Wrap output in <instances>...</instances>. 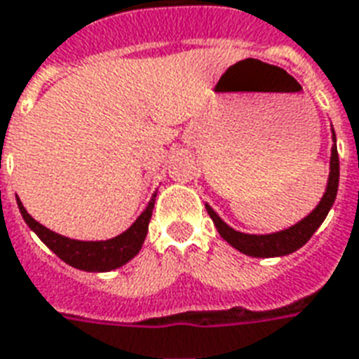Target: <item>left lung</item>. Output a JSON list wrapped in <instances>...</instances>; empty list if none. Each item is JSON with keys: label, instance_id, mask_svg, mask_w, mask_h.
<instances>
[{"label": "left lung", "instance_id": "1", "mask_svg": "<svg viewBox=\"0 0 359 359\" xmlns=\"http://www.w3.org/2000/svg\"><path fill=\"white\" fill-rule=\"evenodd\" d=\"M333 133V148H331V159H329V179L325 192L321 196L320 203L316 205L314 211L299 220L293 226L280 230L272 233H245L233 230L228 226L219 215L215 213L213 207L205 203V209L209 217L213 219L215 226L219 230L220 238L226 240L233 249H238L240 253L249 255V257H261V259H270V257H283V255L294 253L297 249H301L306 243L312 233L320 228V224L327 217L329 209L333 207L339 190V154H337V137Z\"/></svg>", "mask_w": 359, "mask_h": 359}]
</instances>
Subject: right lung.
<instances>
[{"mask_svg":"<svg viewBox=\"0 0 359 359\" xmlns=\"http://www.w3.org/2000/svg\"><path fill=\"white\" fill-rule=\"evenodd\" d=\"M154 201H156V192H154L152 200L148 201L144 211L139 215V219L135 220L126 232L119 233L116 238H110V240L100 241H81L60 236V233L45 228L43 224H39L36 219H32L30 213L24 209L22 201L17 200V203L26 224L36 232L39 240L43 241L58 259H62L66 264L78 268V270H85V272H110V270L127 264L133 257L139 255L146 233H148V222L152 219Z\"/></svg>","mask_w":359,"mask_h":359,"instance_id":"add662e5","label":"right lung"}]
</instances>
